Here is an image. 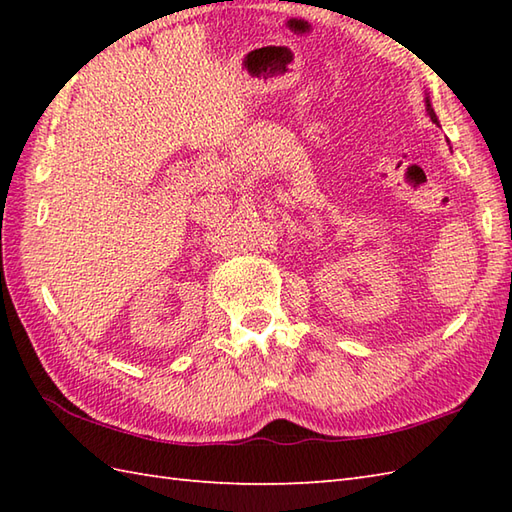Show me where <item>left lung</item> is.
<instances>
[{"instance_id": "8db88e82", "label": "left lung", "mask_w": 512, "mask_h": 512, "mask_svg": "<svg viewBox=\"0 0 512 512\" xmlns=\"http://www.w3.org/2000/svg\"><path fill=\"white\" fill-rule=\"evenodd\" d=\"M427 112H429V116H431V121H433V123H438V116H436V112H433V110H431V105H429V101H427Z\"/></svg>"}]
</instances>
